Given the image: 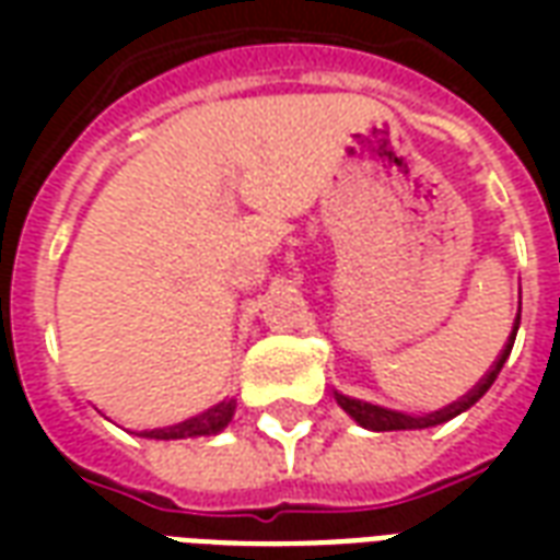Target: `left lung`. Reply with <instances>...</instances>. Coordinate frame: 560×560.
<instances>
[{
	"label": "left lung",
	"instance_id": "left-lung-1",
	"mask_svg": "<svg viewBox=\"0 0 560 560\" xmlns=\"http://www.w3.org/2000/svg\"><path fill=\"white\" fill-rule=\"evenodd\" d=\"M518 317H522V300H518V315H516V324H513V332H510V339H506L501 357H498L492 369H489V375L480 377V384L470 389L468 396H462V399L453 401V405H446V408H441V411L425 413V417H411V413L389 411V408H381V405H369V401L351 399V396H341V393H336V401H339L341 408L351 413L353 420L360 422L363 429H372V432H401V429H429V425H441V422L453 420V417H458V413H462V411H468L470 405H477V401H480L482 396H486V389H489L494 384V377H498V372L504 369L506 357H510V351H513V341H516Z\"/></svg>",
	"mask_w": 560,
	"mask_h": 560
}]
</instances>
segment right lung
I'll list each match as a JSON object with an SVG mask.
<instances>
[{
	"instance_id": "obj_1",
	"label": "right lung",
	"mask_w": 560,
	"mask_h": 560,
	"mask_svg": "<svg viewBox=\"0 0 560 560\" xmlns=\"http://www.w3.org/2000/svg\"><path fill=\"white\" fill-rule=\"evenodd\" d=\"M236 405L233 401H221L209 411L197 413L191 420L179 422V425H171V429H152V432H143L147 438H159V441H171V438H197V434H219L228 422H231Z\"/></svg>"
}]
</instances>
